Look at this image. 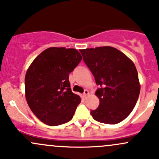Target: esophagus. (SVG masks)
<instances>
[{
	"label": "esophagus",
	"instance_id": "esophagus-1",
	"mask_svg": "<svg viewBox=\"0 0 159 159\" xmlns=\"http://www.w3.org/2000/svg\"><path fill=\"white\" fill-rule=\"evenodd\" d=\"M83 94H84V97H86V96H87L88 94H89V91H88V90H84V93H83Z\"/></svg>",
	"mask_w": 159,
	"mask_h": 159
}]
</instances>
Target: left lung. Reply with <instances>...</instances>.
<instances>
[{
    "label": "left lung",
    "instance_id": "1",
    "mask_svg": "<svg viewBox=\"0 0 159 159\" xmlns=\"http://www.w3.org/2000/svg\"><path fill=\"white\" fill-rule=\"evenodd\" d=\"M80 52L99 86L95 94L100 103L97 109L91 111L93 118L105 124L121 122L132 111L140 93L134 63L121 51L109 46Z\"/></svg>",
    "mask_w": 159,
    "mask_h": 159
}]
</instances>
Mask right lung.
I'll return each instance as SVG.
<instances>
[{
  "mask_svg": "<svg viewBox=\"0 0 159 159\" xmlns=\"http://www.w3.org/2000/svg\"><path fill=\"white\" fill-rule=\"evenodd\" d=\"M82 59L74 48H49L30 65L25 75V97L35 116L57 126L70 121L81 102L70 89L69 73Z\"/></svg>",
  "mask_w": 159,
  "mask_h": 159,
  "instance_id": "right-lung-1",
  "label": "right lung"
}]
</instances>
